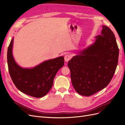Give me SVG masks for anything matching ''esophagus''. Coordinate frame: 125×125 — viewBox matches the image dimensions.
Masks as SVG:
<instances>
[{
  "mask_svg": "<svg viewBox=\"0 0 125 125\" xmlns=\"http://www.w3.org/2000/svg\"><path fill=\"white\" fill-rule=\"evenodd\" d=\"M71 58V56L69 54H67L65 56V60L66 62H68Z\"/></svg>",
  "mask_w": 125,
  "mask_h": 125,
  "instance_id": "1",
  "label": "esophagus"
}]
</instances>
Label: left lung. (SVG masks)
I'll return each mask as SVG.
<instances>
[{
	"mask_svg": "<svg viewBox=\"0 0 125 125\" xmlns=\"http://www.w3.org/2000/svg\"><path fill=\"white\" fill-rule=\"evenodd\" d=\"M93 45L68 62L72 84L78 93L89 96L111 82L118 64L119 48L114 33L103 25Z\"/></svg>",
	"mask_w": 125,
	"mask_h": 125,
	"instance_id": "1",
	"label": "left lung"
}]
</instances>
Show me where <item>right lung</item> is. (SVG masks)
Segmentation results:
<instances>
[{
    "label": "right lung",
    "instance_id": "add662e5",
    "mask_svg": "<svg viewBox=\"0 0 125 125\" xmlns=\"http://www.w3.org/2000/svg\"><path fill=\"white\" fill-rule=\"evenodd\" d=\"M13 39L7 51V62L11 79L18 90L27 95L42 97L50 91L57 71L64 65L61 56L42 63L32 69H24L15 62L12 54Z\"/></svg>",
    "mask_w": 125,
    "mask_h": 125
}]
</instances>
